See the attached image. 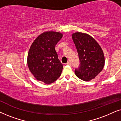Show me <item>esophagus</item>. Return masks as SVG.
Here are the masks:
<instances>
[{"mask_svg": "<svg viewBox=\"0 0 121 121\" xmlns=\"http://www.w3.org/2000/svg\"><path fill=\"white\" fill-rule=\"evenodd\" d=\"M66 65H71V62L70 61H68L66 63Z\"/></svg>", "mask_w": 121, "mask_h": 121, "instance_id": "1", "label": "esophagus"}]
</instances>
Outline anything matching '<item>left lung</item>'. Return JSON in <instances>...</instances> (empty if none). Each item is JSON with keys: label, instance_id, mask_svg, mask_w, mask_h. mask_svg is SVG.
<instances>
[{"label": "left lung", "instance_id": "left-lung-1", "mask_svg": "<svg viewBox=\"0 0 121 121\" xmlns=\"http://www.w3.org/2000/svg\"><path fill=\"white\" fill-rule=\"evenodd\" d=\"M72 37L80 60L79 67L75 69V73L80 79L90 81L104 68V52L97 41L89 35L76 33Z\"/></svg>", "mask_w": 121, "mask_h": 121}]
</instances>
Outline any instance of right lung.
Returning <instances> with one entry per match:
<instances>
[{"instance_id":"add662e5","label":"right lung","mask_w":121,"mask_h":121,"mask_svg":"<svg viewBox=\"0 0 121 121\" xmlns=\"http://www.w3.org/2000/svg\"><path fill=\"white\" fill-rule=\"evenodd\" d=\"M62 36V34L54 31L41 34L29 51V69L37 80L46 84L54 82L61 74L63 65L58 58L55 45Z\"/></svg>"}]
</instances>
